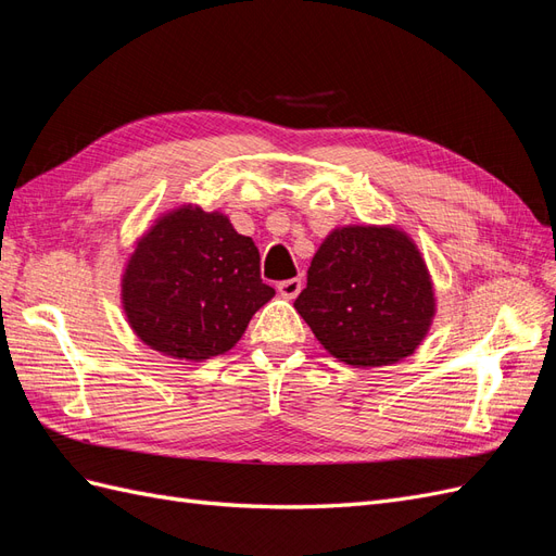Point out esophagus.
Instances as JSON below:
<instances>
[{
    "instance_id": "obj_1",
    "label": "esophagus",
    "mask_w": 556,
    "mask_h": 556,
    "mask_svg": "<svg viewBox=\"0 0 556 556\" xmlns=\"http://www.w3.org/2000/svg\"><path fill=\"white\" fill-rule=\"evenodd\" d=\"M278 292L285 299H294L301 292V278H290V280L278 282Z\"/></svg>"
}]
</instances>
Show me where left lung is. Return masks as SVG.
Listing matches in <instances>:
<instances>
[{
  "mask_svg": "<svg viewBox=\"0 0 556 556\" xmlns=\"http://www.w3.org/2000/svg\"><path fill=\"white\" fill-rule=\"evenodd\" d=\"M294 308L329 355L371 368L413 355L433 323L435 296L406 231L348 225L317 248Z\"/></svg>",
  "mask_w": 556,
  "mask_h": 556,
  "instance_id": "obj_1",
  "label": "left lung"
}]
</instances>
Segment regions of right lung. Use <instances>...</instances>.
Returning a JSON list of instances; mask_svg holds the SVG:
<instances>
[{"mask_svg":"<svg viewBox=\"0 0 556 556\" xmlns=\"http://www.w3.org/2000/svg\"><path fill=\"white\" fill-rule=\"evenodd\" d=\"M274 288L260 278V250L223 213L185 204L160 215L123 274V308L139 339L166 357L225 355Z\"/></svg>","mask_w":556,"mask_h":556,"instance_id":"right-lung-1","label":"right lung"}]
</instances>
